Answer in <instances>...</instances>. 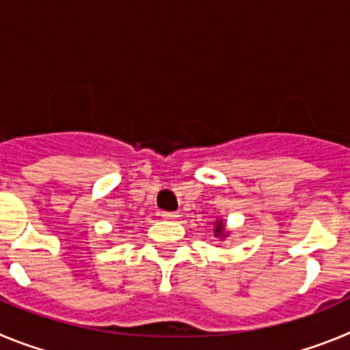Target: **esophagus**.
I'll return each instance as SVG.
<instances>
[{
	"label": "esophagus",
	"mask_w": 350,
	"mask_h": 350,
	"mask_svg": "<svg viewBox=\"0 0 350 350\" xmlns=\"http://www.w3.org/2000/svg\"><path fill=\"white\" fill-rule=\"evenodd\" d=\"M161 217L165 219V221H175V219H178V213L177 212H161Z\"/></svg>",
	"instance_id": "esophagus-1"
}]
</instances>
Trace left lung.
<instances>
[{
	"label": "left lung",
	"instance_id": "1",
	"mask_svg": "<svg viewBox=\"0 0 350 350\" xmlns=\"http://www.w3.org/2000/svg\"><path fill=\"white\" fill-rule=\"evenodd\" d=\"M213 233H215V237H222V238L228 237V234H226V231H224V222H222V219H221V221L215 222V228H213Z\"/></svg>",
	"mask_w": 350,
	"mask_h": 350
}]
</instances>
